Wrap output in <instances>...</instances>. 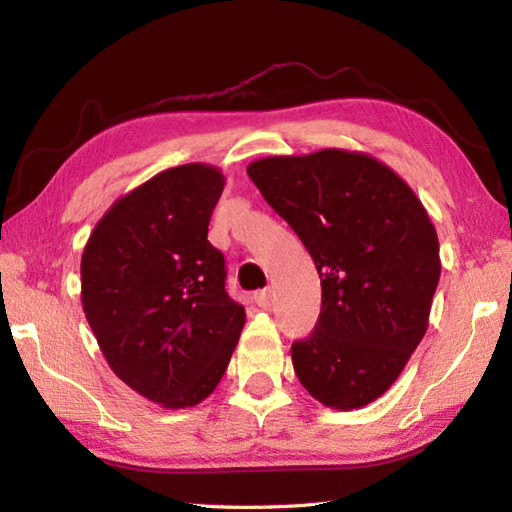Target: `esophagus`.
<instances>
[{
  "mask_svg": "<svg viewBox=\"0 0 512 512\" xmlns=\"http://www.w3.org/2000/svg\"><path fill=\"white\" fill-rule=\"evenodd\" d=\"M255 303L262 310H268L270 306H273V295H270V290H259V292H255Z\"/></svg>",
  "mask_w": 512,
  "mask_h": 512,
  "instance_id": "34e87169",
  "label": "esophagus"
}]
</instances>
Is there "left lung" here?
Masks as SVG:
<instances>
[{
  "instance_id": "left-lung-1",
  "label": "left lung",
  "mask_w": 512,
  "mask_h": 512,
  "mask_svg": "<svg viewBox=\"0 0 512 512\" xmlns=\"http://www.w3.org/2000/svg\"><path fill=\"white\" fill-rule=\"evenodd\" d=\"M246 171L321 277L319 321L290 350L297 378L325 407L369 405L427 332L440 279L436 228L405 180L358 151L273 156Z\"/></svg>"
}]
</instances>
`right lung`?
Listing matches in <instances>:
<instances>
[{"label":"right lung","instance_id":"right-lung-1","mask_svg":"<svg viewBox=\"0 0 512 512\" xmlns=\"http://www.w3.org/2000/svg\"><path fill=\"white\" fill-rule=\"evenodd\" d=\"M222 189V171L202 162L162 171L112 204L81 257L83 312L105 361L169 409L211 394L246 321L206 239Z\"/></svg>","mask_w":512,"mask_h":512}]
</instances>
